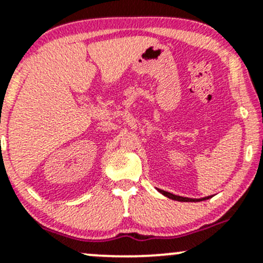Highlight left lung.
<instances>
[{
	"label": "left lung",
	"instance_id": "8db88e82",
	"mask_svg": "<svg viewBox=\"0 0 263 263\" xmlns=\"http://www.w3.org/2000/svg\"><path fill=\"white\" fill-rule=\"evenodd\" d=\"M157 191L159 192V193H162L163 196L168 197L169 199H173V200H179V202H200V200H207L212 198V196H208V197H203V198H188V197H180V196H176V194L173 193H169V192H165L163 191V189H158Z\"/></svg>",
	"mask_w": 263,
	"mask_h": 263
}]
</instances>
